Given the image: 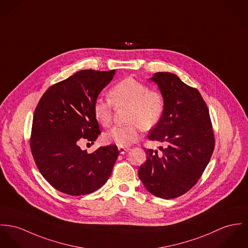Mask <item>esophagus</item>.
<instances>
[{"mask_svg": "<svg viewBox=\"0 0 248 248\" xmlns=\"http://www.w3.org/2000/svg\"><path fill=\"white\" fill-rule=\"evenodd\" d=\"M120 154H124L125 152H128L130 150L129 147H118Z\"/></svg>", "mask_w": 248, "mask_h": 248, "instance_id": "esophagus-1", "label": "esophagus"}]
</instances>
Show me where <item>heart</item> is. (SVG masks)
I'll return each mask as SVG.
<instances>
[{
	"label": "heart",
	"mask_w": 248,
	"mask_h": 248,
	"mask_svg": "<svg viewBox=\"0 0 248 248\" xmlns=\"http://www.w3.org/2000/svg\"><path fill=\"white\" fill-rule=\"evenodd\" d=\"M109 101L96 99L93 111L96 121L108 126L112 121V104L116 107H128L125 125L114 126L104 134V140L119 147H125L139 140L141 127L145 130L155 126L161 120L165 102L158 91L149 88L133 78H125L114 85L108 92Z\"/></svg>",
	"instance_id": "obj_1"
}]
</instances>
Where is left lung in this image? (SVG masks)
Wrapping results in <instances>:
<instances>
[{"instance_id": "1", "label": "left lung", "mask_w": 248, "mask_h": 248, "mask_svg": "<svg viewBox=\"0 0 248 248\" xmlns=\"http://www.w3.org/2000/svg\"><path fill=\"white\" fill-rule=\"evenodd\" d=\"M164 98L165 109L148 136L164 142L163 148L146 149L139 177L147 191L163 199L178 197L196 184L210 162L214 135L209 108L200 93L171 73L151 77Z\"/></svg>"}]
</instances>
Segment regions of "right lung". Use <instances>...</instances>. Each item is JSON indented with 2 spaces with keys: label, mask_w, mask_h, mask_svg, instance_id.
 <instances>
[{
  "label": "right lung",
  "mask_w": 248,
  "mask_h": 248,
  "mask_svg": "<svg viewBox=\"0 0 248 248\" xmlns=\"http://www.w3.org/2000/svg\"><path fill=\"white\" fill-rule=\"evenodd\" d=\"M115 70H82L51 86L35 109L30 147L42 176L57 191L85 195L100 189L111 174L117 146L88 154L79 143H93L101 133L94 101L112 80Z\"/></svg>",
  "instance_id": "right-lung-1"
}]
</instances>
